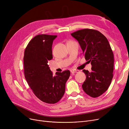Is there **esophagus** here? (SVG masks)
I'll return each mask as SVG.
<instances>
[{
  "label": "esophagus",
  "instance_id": "obj_1",
  "mask_svg": "<svg viewBox=\"0 0 129 129\" xmlns=\"http://www.w3.org/2000/svg\"><path fill=\"white\" fill-rule=\"evenodd\" d=\"M79 72H80V70H76V69H72L71 70V72H73V73H78Z\"/></svg>",
  "mask_w": 129,
  "mask_h": 129
}]
</instances>
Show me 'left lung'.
I'll return each mask as SVG.
<instances>
[{
	"instance_id": "left-lung-1",
	"label": "left lung",
	"mask_w": 129,
	"mask_h": 129,
	"mask_svg": "<svg viewBox=\"0 0 129 129\" xmlns=\"http://www.w3.org/2000/svg\"><path fill=\"white\" fill-rule=\"evenodd\" d=\"M80 46L91 72L83 70L86 79L82 85L89 96L96 98L108 90L113 78L114 55L106 37L96 30L84 29L71 34Z\"/></svg>"
}]
</instances>
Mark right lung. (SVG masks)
Wrapping results in <instances>:
<instances>
[{"label":"right lung","mask_w":129,"mask_h":129,"mask_svg":"<svg viewBox=\"0 0 129 129\" xmlns=\"http://www.w3.org/2000/svg\"><path fill=\"white\" fill-rule=\"evenodd\" d=\"M57 36L38 35L30 41L23 57L24 74L29 87L41 101L54 104L62 98L70 72L65 70L53 76L48 61L52 59V45Z\"/></svg>","instance_id":"add662e5"}]
</instances>
